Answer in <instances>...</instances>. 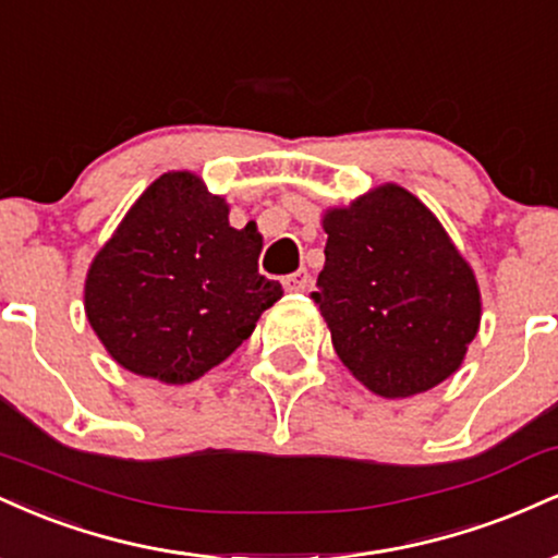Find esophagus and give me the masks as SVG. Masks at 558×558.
Here are the masks:
<instances>
[{"mask_svg": "<svg viewBox=\"0 0 558 558\" xmlns=\"http://www.w3.org/2000/svg\"><path fill=\"white\" fill-rule=\"evenodd\" d=\"M283 286L288 288V291H306V286H310V272L296 270V272L286 275Z\"/></svg>", "mask_w": 558, "mask_h": 558, "instance_id": "esophagus-1", "label": "esophagus"}]
</instances>
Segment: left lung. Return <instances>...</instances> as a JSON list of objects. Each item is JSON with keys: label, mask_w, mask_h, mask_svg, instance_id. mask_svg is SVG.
Returning <instances> with one entry per match:
<instances>
[{"label": "left lung", "mask_w": 558, "mask_h": 558, "mask_svg": "<svg viewBox=\"0 0 558 558\" xmlns=\"http://www.w3.org/2000/svg\"><path fill=\"white\" fill-rule=\"evenodd\" d=\"M325 267L312 299L332 349L386 399L453 375L480 328L475 272L417 196L386 183L328 209Z\"/></svg>", "instance_id": "1"}]
</instances>
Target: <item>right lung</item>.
<instances>
[{"label": "right lung", "instance_id": "1", "mask_svg": "<svg viewBox=\"0 0 558 558\" xmlns=\"http://www.w3.org/2000/svg\"><path fill=\"white\" fill-rule=\"evenodd\" d=\"M257 226L194 172H165L128 209L86 275V317L120 367L183 386L226 362L283 296L259 275Z\"/></svg>", "mask_w": 558, "mask_h": 558}]
</instances>
